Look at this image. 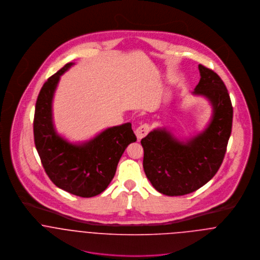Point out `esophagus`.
Wrapping results in <instances>:
<instances>
[{"label":"esophagus","mask_w":260,"mask_h":260,"mask_svg":"<svg viewBox=\"0 0 260 260\" xmlns=\"http://www.w3.org/2000/svg\"><path fill=\"white\" fill-rule=\"evenodd\" d=\"M149 131H150V126H149L148 124H143V125L139 126V127L136 129V131H135L138 140L144 138V137L148 134Z\"/></svg>","instance_id":"34e87169"}]
</instances>
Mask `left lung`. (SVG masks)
<instances>
[{
  "label": "left lung",
  "mask_w": 260,
  "mask_h": 260,
  "mask_svg": "<svg viewBox=\"0 0 260 260\" xmlns=\"http://www.w3.org/2000/svg\"><path fill=\"white\" fill-rule=\"evenodd\" d=\"M198 69L201 78L193 94L205 97L212 106L208 126L186 142L166 128L154 129L141 140L144 172L164 195H185L211 180L222 164L231 134L233 108L226 86L211 69L203 65Z\"/></svg>",
  "instance_id": "left-lung-1"
}]
</instances>
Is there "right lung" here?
I'll return each instance as SVG.
<instances>
[{
	"label": "right lung",
	"mask_w": 260,
	"mask_h": 260,
	"mask_svg": "<svg viewBox=\"0 0 260 260\" xmlns=\"http://www.w3.org/2000/svg\"><path fill=\"white\" fill-rule=\"evenodd\" d=\"M73 65L66 64L43 85L35 108L34 140L51 181L71 194L89 198L108 187L122 154L137 138L131 123L107 128L82 144L70 143L56 132L52 113L54 93L61 75Z\"/></svg>",
	"instance_id": "obj_1"
}]
</instances>
